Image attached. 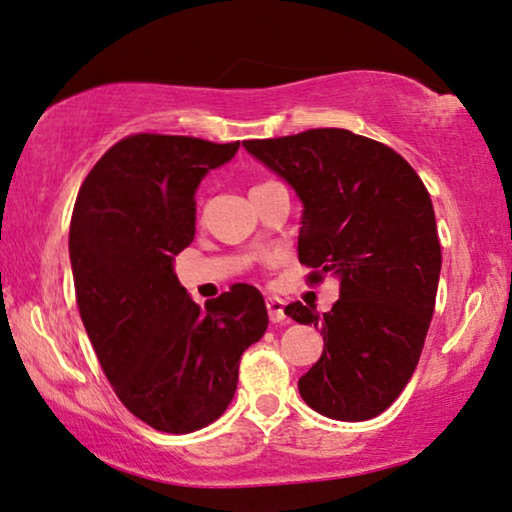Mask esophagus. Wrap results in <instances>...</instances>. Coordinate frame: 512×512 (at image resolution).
<instances>
[{"instance_id": "1", "label": "esophagus", "mask_w": 512, "mask_h": 512, "mask_svg": "<svg viewBox=\"0 0 512 512\" xmlns=\"http://www.w3.org/2000/svg\"><path fill=\"white\" fill-rule=\"evenodd\" d=\"M266 310H269V319L273 324H280L287 319L285 303H282L280 299H266Z\"/></svg>"}]
</instances>
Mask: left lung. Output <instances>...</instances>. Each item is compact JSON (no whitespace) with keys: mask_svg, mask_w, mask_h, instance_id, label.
Wrapping results in <instances>:
<instances>
[{"mask_svg":"<svg viewBox=\"0 0 512 512\" xmlns=\"http://www.w3.org/2000/svg\"><path fill=\"white\" fill-rule=\"evenodd\" d=\"M303 202L299 262L310 285L333 273L340 299L324 317L301 301L285 315L324 335L299 379L308 407L335 421H368L414 375L441 271L432 200L407 160L345 128L243 142Z\"/></svg>","mask_w":512,"mask_h":512,"instance_id":"obj_1","label":"left lung"}]
</instances>
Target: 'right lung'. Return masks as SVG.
I'll use <instances>...</instances> for the list:
<instances>
[{
  "label": "right lung",
  "mask_w": 512,
  "mask_h": 512,
  "mask_svg": "<svg viewBox=\"0 0 512 512\" xmlns=\"http://www.w3.org/2000/svg\"><path fill=\"white\" fill-rule=\"evenodd\" d=\"M239 142L137 133L105 151L73 207L75 301L105 377L133 416L188 434L223 416L239 361L262 338L264 296L246 282L200 308L174 257L195 239V190Z\"/></svg>",
  "instance_id": "add662e5"
}]
</instances>
